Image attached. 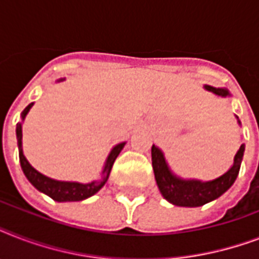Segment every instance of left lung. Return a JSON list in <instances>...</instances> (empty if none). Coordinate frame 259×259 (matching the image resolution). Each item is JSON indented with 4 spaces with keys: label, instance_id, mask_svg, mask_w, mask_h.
<instances>
[{
    "label": "left lung",
    "instance_id": "left-lung-1",
    "mask_svg": "<svg viewBox=\"0 0 259 259\" xmlns=\"http://www.w3.org/2000/svg\"><path fill=\"white\" fill-rule=\"evenodd\" d=\"M204 89L218 97H231L227 89H217L212 86H204ZM235 118H237L238 125L241 126L239 118L237 115ZM243 153H245V145L242 144L234 157L233 165L230 166L227 172L213 180L201 181L197 179H184V177L175 175L168 165L162 150L158 146L153 145L152 146V166H153L154 179H156L162 197L172 203L173 205L200 207L221 197L234 184L241 169Z\"/></svg>",
    "mask_w": 259,
    "mask_h": 259
}]
</instances>
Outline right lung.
I'll list each match as a JSON object with an SVG mask.
<instances>
[{
  "instance_id": "right-lung-1",
  "label": "right lung",
  "mask_w": 259,
  "mask_h": 259,
  "mask_svg": "<svg viewBox=\"0 0 259 259\" xmlns=\"http://www.w3.org/2000/svg\"><path fill=\"white\" fill-rule=\"evenodd\" d=\"M64 79H58L56 82H63ZM33 103H30L24 109L21 113V122H18L16 126V136H17V146H18V156H20V164H21V169L29 183L33 185L34 188L40 191V192L46 193L47 196L54 199L55 201L59 203H64V201H80L84 199H89L93 195L99 191V189L106 184V181L109 179L113 164L118 154L121 153L126 142H119L117 145L113 146V149L110 150L109 156L106 158L105 165L101 172V177L98 180L90 181V183H79V181H64V180H56V179H51V177L42 175L38 170H36L33 166L30 165L29 161L26 160L24 156V150H22V122L25 119L26 114L29 113L32 109Z\"/></svg>"
}]
</instances>
